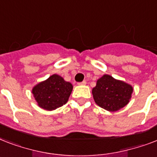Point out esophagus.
Returning <instances> with one entry per match:
<instances>
[{
	"label": "esophagus",
	"instance_id": "obj_1",
	"mask_svg": "<svg viewBox=\"0 0 157 157\" xmlns=\"http://www.w3.org/2000/svg\"><path fill=\"white\" fill-rule=\"evenodd\" d=\"M77 84H78L79 86H85V85H86V81H81V82H78Z\"/></svg>",
	"mask_w": 157,
	"mask_h": 157
}]
</instances>
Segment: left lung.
Here are the masks:
<instances>
[{"label":"left lung","mask_w":157,"mask_h":157,"mask_svg":"<svg viewBox=\"0 0 157 157\" xmlns=\"http://www.w3.org/2000/svg\"><path fill=\"white\" fill-rule=\"evenodd\" d=\"M132 92L131 86L117 81L109 75H104L98 79L92 90L95 103L110 112H116L124 107L129 103Z\"/></svg>","instance_id":"8db88e82"}]
</instances>
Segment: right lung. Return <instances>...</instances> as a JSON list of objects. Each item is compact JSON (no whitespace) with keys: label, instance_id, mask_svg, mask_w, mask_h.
I'll list each match as a JSON object with an SVG mask.
<instances>
[{"label":"right lung","instance_id":"obj_1","mask_svg":"<svg viewBox=\"0 0 157 157\" xmlns=\"http://www.w3.org/2000/svg\"><path fill=\"white\" fill-rule=\"evenodd\" d=\"M72 90V85L54 74L33 89V94L39 107L52 110L66 104Z\"/></svg>","mask_w":157,"mask_h":157}]
</instances>
